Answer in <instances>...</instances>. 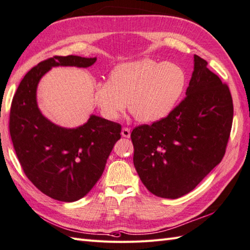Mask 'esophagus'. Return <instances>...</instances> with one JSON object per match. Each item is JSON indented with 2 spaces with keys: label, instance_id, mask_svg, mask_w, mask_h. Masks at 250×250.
I'll return each instance as SVG.
<instances>
[{
  "label": "esophagus",
  "instance_id": "obj_1",
  "mask_svg": "<svg viewBox=\"0 0 250 250\" xmlns=\"http://www.w3.org/2000/svg\"><path fill=\"white\" fill-rule=\"evenodd\" d=\"M121 135H123L124 137L129 138L131 136V130L129 129V127H123V130H121Z\"/></svg>",
  "mask_w": 250,
  "mask_h": 250
}]
</instances>
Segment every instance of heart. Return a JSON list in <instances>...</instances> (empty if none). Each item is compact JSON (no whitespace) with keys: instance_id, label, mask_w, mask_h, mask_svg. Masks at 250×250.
I'll return each mask as SVG.
<instances>
[{"instance_id":"1","label":"heart","mask_w":250,"mask_h":250,"mask_svg":"<svg viewBox=\"0 0 250 250\" xmlns=\"http://www.w3.org/2000/svg\"><path fill=\"white\" fill-rule=\"evenodd\" d=\"M187 83V72L178 63L142 59L116 66L109 80L96 84L94 101L108 120L118 119L129 102L137 121L155 123L172 112Z\"/></svg>"}]
</instances>
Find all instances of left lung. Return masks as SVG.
I'll use <instances>...</instances> for the list:
<instances>
[{
  "instance_id": "left-lung-1",
  "label": "left lung",
  "mask_w": 250,
  "mask_h": 250,
  "mask_svg": "<svg viewBox=\"0 0 250 250\" xmlns=\"http://www.w3.org/2000/svg\"><path fill=\"white\" fill-rule=\"evenodd\" d=\"M207 66L195 55L184 100L167 117L131 133L138 176L162 198L189 193L224 158L233 103L228 86Z\"/></svg>"
}]
</instances>
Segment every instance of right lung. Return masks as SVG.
<instances>
[{
  "mask_svg": "<svg viewBox=\"0 0 250 250\" xmlns=\"http://www.w3.org/2000/svg\"><path fill=\"white\" fill-rule=\"evenodd\" d=\"M97 57L54 56L32 68L14 96L9 132L23 171L40 191L55 200L83 198L102 176L121 125L90 115L77 127L52 123L37 103V87L53 67L87 68Z\"/></svg>",
  "mask_w": 250,
  "mask_h": 250,
  "instance_id": "obj_1",
  "label": "right lung"
}]
</instances>
